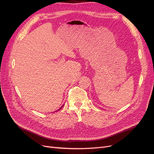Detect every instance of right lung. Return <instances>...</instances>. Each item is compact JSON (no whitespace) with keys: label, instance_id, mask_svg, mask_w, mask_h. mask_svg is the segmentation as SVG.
Masks as SVG:
<instances>
[{"label":"right lung","instance_id":"add662e5","mask_svg":"<svg viewBox=\"0 0 154 154\" xmlns=\"http://www.w3.org/2000/svg\"><path fill=\"white\" fill-rule=\"evenodd\" d=\"M62 107H61V108H62ZM61 108H60V109H61ZM60 109H59V110H60Z\"/></svg>","mask_w":154,"mask_h":154}]
</instances>
